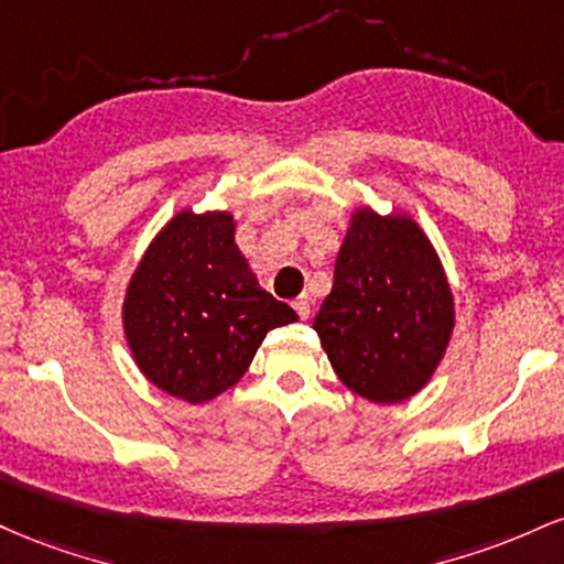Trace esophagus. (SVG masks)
<instances>
[{"label":"esophagus","mask_w":564,"mask_h":564,"mask_svg":"<svg viewBox=\"0 0 564 564\" xmlns=\"http://www.w3.org/2000/svg\"><path fill=\"white\" fill-rule=\"evenodd\" d=\"M293 308L299 312L301 319H308V314H312V299H308V295H299V299L293 301Z\"/></svg>","instance_id":"1"}]
</instances>
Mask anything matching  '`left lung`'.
<instances>
[{"label":"left lung","instance_id":"left-lung-1","mask_svg":"<svg viewBox=\"0 0 564 564\" xmlns=\"http://www.w3.org/2000/svg\"><path fill=\"white\" fill-rule=\"evenodd\" d=\"M453 327V290L421 226L357 207L314 319L335 376L370 402L410 400L432 381Z\"/></svg>","mask_w":564,"mask_h":564}]
</instances>
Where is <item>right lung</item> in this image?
Returning <instances> with one entry per match:
<instances>
[{
  "label": "right lung",
  "mask_w": 564,
  "mask_h": 564,
  "mask_svg": "<svg viewBox=\"0 0 564 564\" xmlns=\"http://www.w3.org/2000/svg\"><path fill=\"white\" fill-rule=\"evenodd\" d=\"M231 213L181 210L151 239L122 303L124 338L156 389L210 402L245 376L265 333L299 314L258 284Z\"/></svg>",
  "instance_id": "add662e5"
}]
</instances>
